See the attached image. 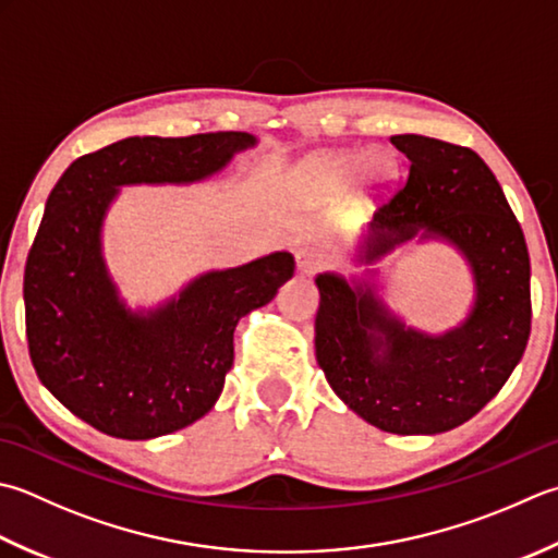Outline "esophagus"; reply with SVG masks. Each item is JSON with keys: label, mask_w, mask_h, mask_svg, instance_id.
<instances>
[{"label": "esophagus", "mask_w": 558, "mask_h": 558, "mask_svg": "<svg viewBox=\"0 0 558 558\" xmlns=\"http://www.w3.org/2000/svg\"><path fill=\"white\" fill-rule=\"evenodd\" d=\"M326 264H329V258H326V254H322V251L310 248V246L298 251V270H300V276H312V272L322 270Z\"/></svg>", "instance_id": "obj_1"}]
</instances>
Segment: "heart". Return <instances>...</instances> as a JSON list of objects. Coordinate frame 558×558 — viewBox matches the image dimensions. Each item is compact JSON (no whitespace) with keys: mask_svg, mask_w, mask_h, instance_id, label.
I'll list each match as a JSON object with an SVG mask.
<instances>
[{"mask_svg":"<svg viewBox=\"0 0 558 558\" xmlns=\"http://www.w3.org/2000/svg\"><path fill=\"white\" fill-rule=\"evenodd\" d=\"M397 163L391 157L375 151V155H363V151L345 149V151H324L304 159L298 171H294V183L302 191L314 195H338L343 193L355 179L367 191L387 189L389 181L395 179Z\"/></svg>","mask_w":558,"mask_h":558,"instance_id":"heart-1","label":"heart"}]
</instances>
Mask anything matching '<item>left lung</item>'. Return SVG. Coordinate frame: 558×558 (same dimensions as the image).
Wrapping results in <instances>:
<instances>
[{
  "label": "left lung",
  "instance_id": "1",
  "mask_svg": "<svg viewBox=\"0 0 558 558\" xmlns=\"http://www.w3.org/2000/svg\"><path fill=\"white\" fill-rule=\"evenodd\" d=\"M391 145L409 157V179L375 213L355 260L373 266L407 242H445L472 270L474 304L454 329L425 333L403 324L369 278L319 272L316 363L369 425L435 435L476 416L525 353L530 254L504 189L476 151L423 135H395Z\"/></svg>",
  "mask_w": 558,
  "mask_h": 558
}]
</instances>
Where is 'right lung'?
I'll return each instance as SVG.
<instances>
[{
    "mask_svg": "<svg viewBox=\"0 0 558 558\" xmlns=\"http://www.w3.org/2000/svg\"><path fill=\"white\" fill-rule=\"evenodd\" d=\"M248 133L125 137L72 161L48 195L24 272L31 363L50 395L111 438L151 440L203 418L234 363L242 316L292 278L288 251L207 270L151 310H130L104 258V220L123 185L195 183Z\"/></svg>",
    "mask_w": 558,
    "mask_h": 558,
    "instance_id": "right-lung-1",
    "label": "right lung"
}]
</instances>
